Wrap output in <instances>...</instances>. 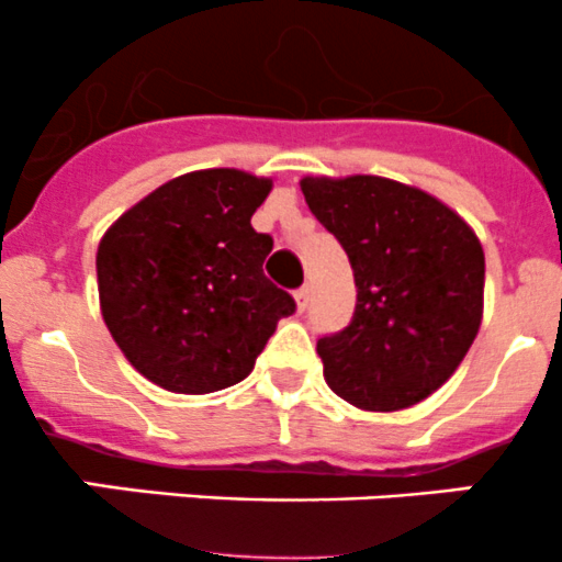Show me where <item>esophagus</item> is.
Masks as SVG:
<instances>
[{"label":"esophagus","mask_w":562,"mask_h":562,"mask_svg":"<svg viewBox=\"0 0 562 562\" xmlns=\"http://www.w3.org/2000/svg\"><path fill=\"white\" fill-rule=\"evenodd\" d=\"M310 293H313V288H310V285H302V288H299L296 293H293V299H296L299 313H304V310H307V304H310Z\"/></svg>","instance_id":"34e87169"}]
</instances>
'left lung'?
Instances as JSON below:
<instances>
[{
    "label": "left lung",
    "mask_w": 562,
    "mask_h": 562,
    "mask_svg": "<svg viewBox=\"0 0 562 562\" xmlns=\"http://www.w3.org/2000/svg\"><path fill=\"white\" fill-rule=\"evenodd\" d=\"M302 192L356 280L350 323L317 339L328 389L361 411L427 400L479 334L481 241L438 198L383 176H307Z\"/></svg>",
    "instance_id": "left-lung-1"
}]
</instances>
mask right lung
<instances>
[{
    "label": "right lung",
    "instance_id": "1",
    "mask_svg": "<svg viewBox=\"0 0 562 562\" xmlns=\"http://www.w3.org/2000/svg\"><path fill=\"white\" fill-rule=\"evenodd\" d=\"M271 179L209 168L157 187L98 247L103 321L130 364L176 394L245 381L296 302L263 274L274 247L249 225Z\"/></svg>",
    "mask_w": 562,
    "mask_h": 562
}]
</instances>
